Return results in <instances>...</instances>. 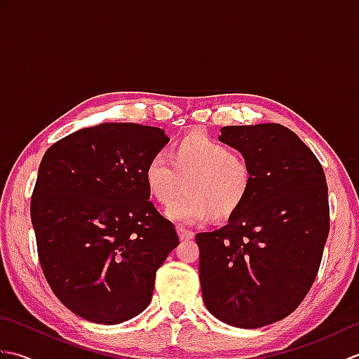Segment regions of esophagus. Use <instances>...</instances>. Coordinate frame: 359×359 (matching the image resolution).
<instances>
[{"mask_svg": "<svg viewBox=\"0 0 359 359\" xmlns=\"http://www.w3.org/2000/svg\"><path fill=\"white\" fill-rule=\"evenodd\" d=\"M177 233H179L180 241H189L194 238V233L191 230H185L184 226H177Z\"/></svg>", "mask_w": 359, "mask_h": 359, "instance_id": "esophagus-1", "label": "esophagus"}]
</instances>
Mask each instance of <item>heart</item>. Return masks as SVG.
Returning a JSON list of instances; mask_svg holds the SVG:
<instances>
[{"label":"heart","instance_id":"b5f03b06","mask_svg":"<svg viewBox=\"0 0 359 359\" xmlns=\"http://www.w3.org/2000/svg\"><path fill=\"white\" fill-rule=\"evenodd\" d=\"M144 184L162 205L170 203L184 187L185 193L166 211L174 222L226 220L247 202L253 168L230 144L205 134H189L172 144L168 158L157 154L149 160Z\"/></svg>","mask_w":359,"mask_h":359}]
</instances>
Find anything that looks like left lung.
Instances as JSON below:
<instances>
[{"label": "left lung", "mask_w": 359, "mask_h": 359, "mask_svg": "<svg viewBox=\"0 0 359 359\" xmlns=\"http://www.w3.org/2000/svg\"><path fill=\"white\" fill-rule=\"evenodd\" d=\"M219 140L248 158L253 188L225 226L196 234L202 297L222 323L259 329L294 311L316 278L330 230L325 174L278 123L224 126Z\"/></svg>", "instance_id": "left-lung-1"}]
</instances>
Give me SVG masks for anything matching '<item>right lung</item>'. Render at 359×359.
I'll return each instance as SVG.
<instances>
[{"label":"right lung","instance_id":"add662e5","mask_svg":"<svg viewBox=\"0 0 359 359\" xmlns=\"http://www.w3.org/2000/svg\"><path fill=\"white\" fill-rule=\"evenodd\" d=\"M168 140L160 128L102 123L53 143L38 168L30 219L41 269L86 321L114 325L142 313L156 271L179 245L144 184Z\"/></svg>","mask_w":359,"mask_h":359}]
</instances>
